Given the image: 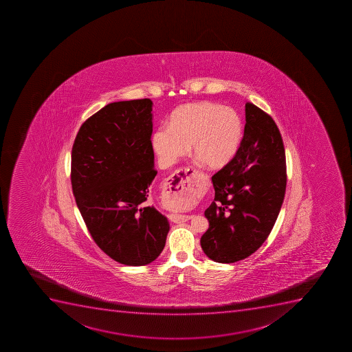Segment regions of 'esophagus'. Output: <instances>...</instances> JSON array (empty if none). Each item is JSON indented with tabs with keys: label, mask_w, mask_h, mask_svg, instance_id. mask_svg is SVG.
I'll return each instance as SVG.
<instances>
[{
	"label": "esophagus",
	"mask_w": 352,
	"mask_h": 352,
	"mask_svg": "<svg viewBox=\"0 0 352 352\" xmlns=\"http://www.w3.org/2000/svg\"><path fill=\"white\" fill-rule=\"evenodd\" d=\"M194 174L195 169L192 167H185L178 169L176 173L171 175V177L168 178L166 183V193L170 197L177 199L182 197L183 194L188 193L194 188ZM168 218L173 223H181L190 220V216L186 214H170Z\"/></svg>",
	"instance_id": "34e87169"
}]
</instances>
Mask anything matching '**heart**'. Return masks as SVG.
Instances as JSON below:
<instances>
[{
	"mask_svg": "<svg viewBox=\"0 0 352 352\" xmlns=\"http://www.w3.org/2000/svg\"><path fill=\"white\" fill-rule=\"evenodd\" d=\"M243 132L242 118L234 109L202 101L176 109L168 127H159L152 134L151 144L162 167L176 164L190 146L192 155L206 167L219 169L236 155ZM193 201L184 195L171 206L184 209Z\"/></svg>",
	"mask_w": 352,
	"mask_h": 352,
	"instance_id": "heart-1",
	"label": "heart"
}]
</instances>
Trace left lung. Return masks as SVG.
I'll return each instance as SVG.
<instances>
[{
    "mask_svg": "<svg viewBox=\"0 0 352 352\" xmlns=\"http://www.w3.org/2000/svg\"><path fill=\"white\" fill-rule=\"evenodd\" d=\"M211 181L214 200L204 211L209 228L201 248L216 263H236L267 240L285 195V150L270 115L245 104L240 148Z\"/></svg>",
    "mask_w": 352,
    "mask_h": 352,
    "instance_id": "left-lung-1",
    "label": "left lung"
}]
</instances>
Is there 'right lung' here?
I'll list each match as a JSON object with an SVG mask.
<instances>
[{
	"instance_id": "obj_1",
	"label": "right lung",
	"mask_w": 352,
	"mask_h": 352,
	"mask_svg": "<svg viewBox=\"0 0 352 352\" xmlns=\"http://www.w3.org/2000/svg\"><path fill=\"white\" fill-rule=\"evenodd\" d=\"M150 99L109 103L86 120L72 151V186L98 247L126 266L162 252L169 221L148 206L155 179Z\"/></svg>"
}]
</instances>
